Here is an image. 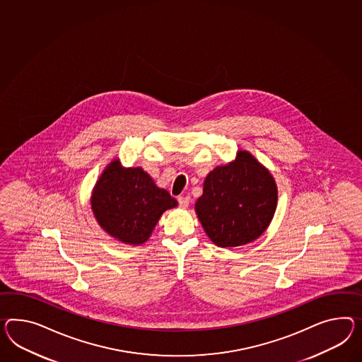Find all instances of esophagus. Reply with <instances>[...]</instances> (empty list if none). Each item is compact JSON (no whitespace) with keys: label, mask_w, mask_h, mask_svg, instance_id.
Listing matches in <instances>:
<instances>
[{"label":"esophagus","mask_w":362,"mask_h":362,"mask_svg":"<svg viewBox=\"0 0 362 362\" xmlns=\"http://www.w3.org/2000/svg\"><path fill=\"white\" fill-rule=\"evenodd\" d=\"M190 204V197H178V204H180V207H182V209H186L187 206Z\"/></svg>","instance_id":"esophagus-1"}]
</instances>
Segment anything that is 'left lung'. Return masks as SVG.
I'll return each mask as SVG.
<instances>
[{"label":"left lung","instance_id":"left-lung-1","mask_svg":"<svg viewBox=\"0 0 362 362\" xmlns=\"http://www.w3.org/2000/svg\"><path fill=\"white\" fill-rule=\"evenodd\" d=\"M273 176L248 151L213 169L204 178L195 213L218 247H239L256 240L268 228L277 209Z\"/></svg>","mask_w":362,"mask_h":362}]
</instances>
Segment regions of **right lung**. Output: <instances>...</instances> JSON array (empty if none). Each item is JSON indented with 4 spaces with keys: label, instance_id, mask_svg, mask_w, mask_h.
<instances>
[{
    "label": "right lung",
    "instance_id": "obj_1",
    "mask_svg": "<svg viewBox=\"0 0 362 362\" xmlns=\"http://www.w3.org/2000/svg\"><path fill=\"white\" fill-rule=\"evenodd\" d=\"M90 204L97 222L110 236L140 245L148 240L163 213L176 207L177 201L141 168H123L114 158L94 186Z\"/></svg>",
    "mask_w": 362,
    "mask_h": 362
}]
</instances>
